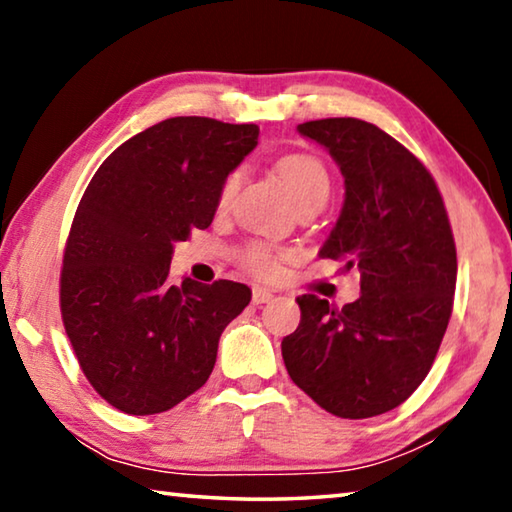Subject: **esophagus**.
<instances>
[{
  "label": "esophagus",
  "mask_w": 512,
  "mask_h": 512,
  "mask_svg": "<svg viewBox=\"0 0 512 512\" xmlns=\"http://www.w3.org/2000/svg\"><path fill=\"white\" fill-rule=\"evenodd\" d=\"M273 300V293L268 289H262V287H255L253 289V302L255 305H264V302H271Z\"/></svg>",
  "instance_id": "1"
}]
</instances>
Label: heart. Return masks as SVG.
I'll return each mask as SVG.
<instances>
[{"label": "heart", "instance_id": "1", "mask_svg": "<svg viewBox=\"0 0 512 512\" xmlns=\"http://www.w3.org/2000/svg\"><path fill=\"white\" fill-rule=\"evenodd\" d=\"M277 176L287 187V192L291 194L296 205L307 203V201H327L329 196V176L325 164L320 162L314 155L307 153H293L287 155L277 162ZM239 171L230 173L225 178V183L221 187V205L230 201V196L235 194V189L239 185ZM241 262L246 264L248 271H253L257 275H273L277 268V255L275 250H271L264 244H253L248 246L244 253H241Z\"/></svg>", "mask_w": 512, "mask_h": 512}]
</instances>
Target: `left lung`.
I'll use <instances>...</instances> for the list:
<instances>
[{
	"label": "left lung",
	"mask_w": 512,
	"mask_h": 512,
	"mask_svg": "<svg viewBox=\"0 0 512 512\" xmlns=\"http://www.w3.org/2000/svg\"><path fill=\"white\" fill-rule=\"evenodd\" d=\"M298 133L341 169L343 207L318 255L359 268L361 296L343 309L300 296L282 359L325 411L372 418L409 400L436 359L456 289L452 228L431 173L375 124L334 117Z\"/></svg>",
	"instance_id": "8db88e82"
}]
</instances>
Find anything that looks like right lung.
<instances>
[{
    "instance_id": "right-lung-1",
    "label": "right lung",
    "mask_w": 512,
    "mask_h": 512,
    "mask_svg": "<svg viewBox=\"0 0 512 512\" xmlns=\"http://www.w3.org/2000/svg\"><path fill=\"white\" fill-rule=\"evenodd\" d=\"M255 124L164 119L112 151L69 230L60 311L83 375L115 409L169 411L212 375L246 284L169 282L173 246L212 223L225 178L257 146Z\"/></svg>"
}]
</instances>
